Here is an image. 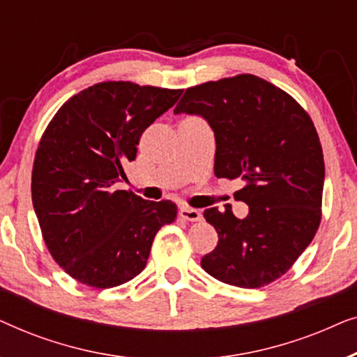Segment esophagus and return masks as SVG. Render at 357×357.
<instances>
[{"label":"esophagus","instance_id":"34e87169","mask_svg":"<svg viewBox=\"0 0 357 357\" xmlns=\"http://www.w3.org/2000/svg\"><path fill=\"white\" fill-rule=\"evenodd\" d=\"M180 218L185 219V221L197 222V221H202V219H203V213L199 211V209L183 206V208H180Z\"/></svg>","mask_w":357,"mask_h":357}]
</instances>
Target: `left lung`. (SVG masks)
Returning a JSON list of instances; mask_svg holds the SVG:
<instances>
[{
  "label": "left lung",
  "mask_w": 357,
  "mask_h": 357,
  "mask_svg": "<svg viewBox=\"0 0 357 357\" xmlns=\"http://www.w3.org/2000/svg\"><path fill=\"white\" fill-rule=\"evenodd\" d=\"M174 114L199 115L214 131V174L242 178L248 204L204 209L218 245L202 258L208 275L255 289L281 278L309 247L321 219L325 162L309 114L280 87L238 75L190 87Z\"/></svg>",
  "instance_id": "1"
}]
</instances>
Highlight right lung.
I'll return each mask as SVG.
<instances>
[{
    "label": "right lung",
    "mask_w": 357,
    "mask_h": 357,
    "mask_svg": "<svg viewBox=\"0 0 357 357\" xmlns=\"http://www.w3.org/2000/svg\"><path fill=\"white\" fill-rule=\"evenodd\" d=\"M182 89L99 82L56 112L38 143L32 203L53 260L91 287H115L144 270L155 234L177 218L169 199L115 190L143 131Z\"/></svg>",
    "instance_id": "obj_1"
}]
</instances>
